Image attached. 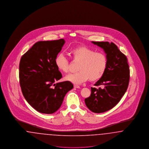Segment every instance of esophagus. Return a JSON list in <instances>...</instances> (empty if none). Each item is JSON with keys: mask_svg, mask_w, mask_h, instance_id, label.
Segmentation results:
<instances>
[{"mask_svg": "<svg viewBox=\"0 0 149 149\" xmlns=\"http://www.w3.org/2000/svg\"><path fill=\"white\" fill-rule=\"evenodd\" d=\"M74 88H80V86L78 85H74Z\"/></svg>", "mask_w": 149, "mask_h": 149, "instance_id": "34e87169", "label": "esophagus"}]
</instances>
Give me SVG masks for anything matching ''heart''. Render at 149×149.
Masks as SVG:
<instances>
[{"label": "heart", "mask_w": 149, "mask_h": 149, "mask_svg": "<svg viewBox=\"0 0 149 149\" xmlns=\"http://www.w3.org/2000/svg\"><path fill=\"white\" fill-rule=\"evenodd\" d=\"M74 61L79 62L78 72L65 77V80L75 84H79L89 79L91 81L99 80L106 70L108 60L106 55L100 52L84 46H80L70 50ZM55 65L59 71L66 73L69 71V62L64 54H60L55 58Z\"/></svg>", "instance_id": "heart-1"}]
</instances>
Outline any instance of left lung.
<instances>
[{
    "instance_id": "obj_1",
    "label": "left lung",
    "mask_w": 149,
    "mask_h": 149,
    "mask_svg": "<svg viewBox=\"0 0 149 149\" xmlns=\"http://www.w3.org/2000/svg\"><path fill=\"white\" fill-rule=\"evenodd\" d=\"M92 43L103 49L108 60L103 77L94 84L99 88H91V94L85 98L88 109L94 113L106 112L113 108L127 91L130 80V69L126 56L113 42Z\"/></svg>"
}]
</instances>
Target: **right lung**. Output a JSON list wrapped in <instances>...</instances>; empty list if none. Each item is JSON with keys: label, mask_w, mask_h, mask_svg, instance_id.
Instances as JSON below:
<instances>
[{"label": "right lung", "mask_w": 149, "mask_h": 149, "mask_svg": "<svg viewBox=\"0 0 149 149\" xmlns=\"http://www.w3.org/2000/svg\"><path fill=\"white\" fill-rule=\"evenodd\" d=\"M65 42L64 39L37 42L21 58L22 92L29 104L40 113L55 112L66 93L74 87L69 81L55 84L62 78L55 61Z\"/></svg>", "instance_id": "right-lung-1"}]
</instances>
